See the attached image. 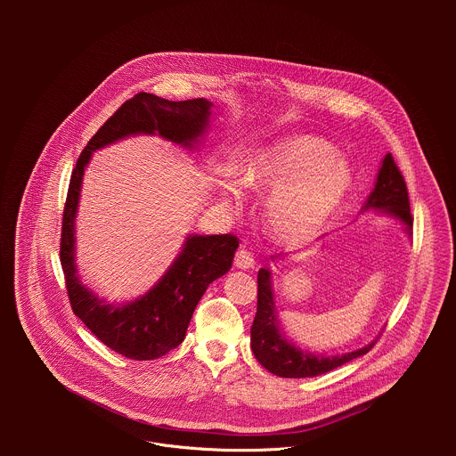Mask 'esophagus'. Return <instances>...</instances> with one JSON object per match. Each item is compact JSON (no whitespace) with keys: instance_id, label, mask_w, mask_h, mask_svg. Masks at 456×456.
Masks as SVG:
<instances>
[{"instance_id":"34e87169","label":"esophagus","mask_w":456,"mask_h":456,"mask_svg":"<svg viewBox=\"0 0 456 456\" xmlns=\"http://www.w3.org/2000/svg\"><path fill=\"white\" fill-rule=\"evenodd\" d=\"M254 264H256V262H254V256H252L250 250L240 248V250L236 252V256H234V265H236L238 269H252Z\"/></svg>"}]
</instances>
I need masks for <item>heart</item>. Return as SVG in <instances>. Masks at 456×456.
<instances>
[{
  "label": "heart",
  "mask_w": 456,
  "mask_h": 456,
  "mask_svg": "<svg viewBox=\"0 0 456 456\" xmlns=\"http://www.w3.org/2000/svg\"><path fill=\"white\" fill-rule=\"evenodd\" d=\"M248 180L276 191L267 208L269 225L283 241L301 243L339 206L352 175L330 144L296 137L271 148L254 164Z\"/></svg>",
  "instance_id": "obj_1"
}]
</instances>
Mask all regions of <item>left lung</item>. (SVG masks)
<instances>
[{
    "instance_id": "obj_1",
    "label": "left lung",
    "mask_w": 456,
    "mask_h": 456,
    "mask_svg": "<svg viewBox=\"0 0 456 456\" xmlns=\"http://www.w3.org/2000/svg\"><path fill=\"white\" fill-rule=\"evenodd\" d=\"M364 209H386L389 215L397 216L408 231L413 229V216L410 209L408 185L401 169L397 167L392 153H387L382 160V167L377 176L375 189L371 191ZM377 339L361 350L324 357L319 354H310L290 343L280 330L274 296L271 285V273L259 269L257 273V308L250 327V348L257 362L274 375L287 379L315 377L341 364L368 354L375 346Z\"/></svg>"
}]
</instances>
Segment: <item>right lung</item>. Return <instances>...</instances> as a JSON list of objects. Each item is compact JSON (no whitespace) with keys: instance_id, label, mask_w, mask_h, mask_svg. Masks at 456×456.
<instances>
[{"instance_id":"right-lung-1","label":"right lung","mask_w":456,"mask_h":456,"mask_svg":"<svg viewBox=\"0 0 456 456\" xmlns=\"http://www.w3.org/2000/svg\"><path fill=\"white\" fill-rule=\"evenodd\" d=\"M211 106L208 99L173 102L141 92L127 99L97 129L70 176L59 243L67 294L74 314L88 330L108 348L127 359H159L183 341L191 315L206 289L231 269L238 238L234 234L189 236L176 262L153 290L122 306L104 305L81 285L74 264V218L85 166L90 162L92 151L135 134H159L167 141L191 148L204 134Z\"/></svg>"}]
</instances>
